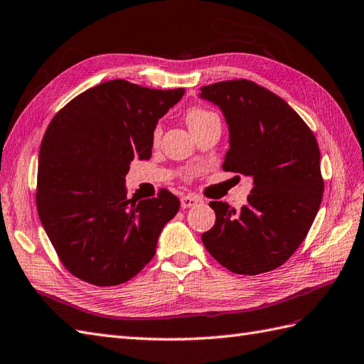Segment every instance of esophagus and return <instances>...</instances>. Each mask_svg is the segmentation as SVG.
<instances>
[{"mask_svg":"<svg viewBox=\"0 0 364 364\" xmlns=\"http://www.w3.org/2000/svg\"><path fill=\"white\" fill-rule=\"evenodd\" d=\"M198 203V198L193 197V196H184L181 197V208L183 209H189L192 206H196Z\"/></svg>","mask_w":364,"mask_h":364,"instance_id":"esophagus-1","label":"esophagus"}]
</instances>
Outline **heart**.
I'll list each match as a JSON object with an SVG mask.
<instances>
[{"mask_svg": "<svg viewBox=\"0 0 364 364\" xmlns=\"http://www.w3.org/2000/svg\"><path fill=\"white\" fill-rule=\"evenodd\" d=\"M215 117H217V114L209 112V109L193 107V108H189L188 113H186V122H188L189 129L193 130L210 119H215ZM161 133H163V127H161V124H158L154 129V134H151V138H154L155 142L159 139V136H161Z\"/></svg>", "mask_w": 364, "mask_h": 364, "instance_id": "1", "label": "heart"}]
</instances>
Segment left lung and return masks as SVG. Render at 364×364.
Listing matches in <instances>:
<instances>
[{
    "instance_id": "8db88e82",
    "label": "left lung",
    "mask_w": 364,
    "mask_h": 364,
    "mask_svg": "<svg viewBox=\"0 0 364 364\" xmlns=\"http://www.w3.org/2000/svg\"><path fill=\"white\" fill-rule=\"evenodd\" d=\"M200 97L222 109L230 130L223 171L252 178L239 213L209 203L215 225L201 234L203 245L232 273L272 272L306 239L323 200L315 134L284 99L251 80L217 82Z\"/></svg>"
}]
</instances>
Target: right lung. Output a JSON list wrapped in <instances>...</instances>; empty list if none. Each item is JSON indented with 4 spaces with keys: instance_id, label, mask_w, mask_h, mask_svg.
I'll use <instances>...</instances> for the list:
<instances>
[{
    "instance_id": "right-lung-1",
    "label": "right lung",
    "mask_w": 364,
    "mask_h": 364,
    "mask_svg": "<svg viewBox=\"0 0 364 364\" xmlns=\"http://www.w3.org/2000/svg\"><path fill=\"white\" fill-rule=\"evenodd\" d=\"M184 90L109 80L74 97L48 125L37 175L40 222L68 272L97 287L119 285L155 256L180 200L127 198L125 175L149 159L158 121Z\"/></svg>"
}]
</instances>
